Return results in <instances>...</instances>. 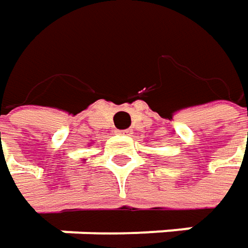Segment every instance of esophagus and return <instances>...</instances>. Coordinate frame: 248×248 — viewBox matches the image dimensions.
<instances>
[{"label": "esophagus", "mask_w": 248, "mask_h": 248, "mask_svg": "<svg viewBox=\"0 0 248 248\" xmlns=\"http://www.w3.org/2000/svg\"><path fill=\"white\" fill-rule=\"evenodd\" d=\"M119 135H126V136H130L132 135V130L130 129H124V130H118Z\"/></svg>", "instance_id": "obj_1"}]
</instances>
